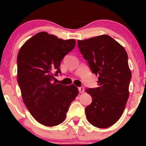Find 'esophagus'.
Masks as SVG:
<instances>
[{
  "mask_svg": "<svg viewBox=\"0 0 146 146\" xmlns=\"http://www.w3.org/2000/svg\"><path fill=\"white\" fill-rule=\"evenodd\" d=\"M78 90H79V92L80 93H83L84 92V88L81 86V87H79L78 88Z\"/></svg>",
  "mask_w": 146,
  "mask_h": 146,
  "instance_id": "1",
  "label": "esophagus"
}]
</instances>
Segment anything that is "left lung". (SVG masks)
Wrapping results in <instances>:
<instances>
[{"label":"left lung","mask_w":146,"mask_h":146,"mask_svg":"<svg viewBox=\"0 0 146 146\" xmlns=\"http://www.w3.org/2000/svg\"><path fill=\"white\" fill-rule=\"evenodd\" d=\"M78 46L92 73L98 76V87L86 90L92 98L86 115L94 126L106 128L120 118L129 97L131 73L127 52L106 35L78 40Z\"/></svg>","instance_id":"obj_1"}]
</instances>
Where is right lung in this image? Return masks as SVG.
<instances>
[{
	"label": "right lung",
	"instance_id": "1",
	"mask_svg": "<svg viewBox=\"0 0 146 146\" xmlns=\"http://www.w3.org/2000/svg\"><path fill=\"white\" fill-rule=\"evenodd\" d=\"M76 46L74 39L62 40L40 32L28 40L17 56V80L22 97L35 119L46 126L62 123L78 94L74 85L53 82L61 73V61ZM55 72V74H53Z\"/></svg>",
	"mask_w": 146,
	"mask_h": 146
}]
</instances>
